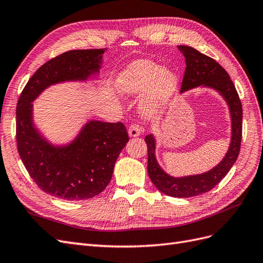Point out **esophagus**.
Listing matches in <instances>:
<instances>
[{
	"instance_id": "1",
	"label": "esophagus",
	"mask_w": 263,
	"mask_h": 263,
	"mask_svg": "<svg viewBox=\"0 0 263 263\" xmlns=\"http://www.w3.org/2000/svg\"><path fill=\"white\" fill-rule=\"evenodd\" d=\"M128 134L130 137H137L141 134V128L138 124H132L128 128Z\"/></svg>"
}]
</instances>
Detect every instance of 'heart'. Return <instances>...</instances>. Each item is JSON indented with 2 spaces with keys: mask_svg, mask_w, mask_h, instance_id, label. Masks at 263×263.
Listing matches in <instances>:
<instances>
[{
  "mask_svg": "<svg viewBox=\"0 0 263 263\" xmlns=\"http://www.w3.org/2000/svg\"><path fill=\"white\" fill-rule=\"evenodd\" d=\"M121 90L130 95L145 93L141 112L146 117L157 116L168 104L178 87V79L172 71L162 69L159 63L141 59L127 67L118 78Z\"/></svg>",
  "mask_w": 263,
  "mask_h": 263,
  "instance_id": "b5f03b06",
  "label": "heart"
}]
</instances>
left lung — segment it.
I'll return each mask as SVG.
<instances>
[{"mask_svg":"<svg viewBox=\"0 0 263 263\" xmlns=\"http://www.w3.org/2000/svg\"><path fill=\"white\" fill-rule=\"evenodd\" d=\"M185 58V71L181 83V92L195 86H209L218 91L226 102L232 115V142L225 158L209 172L184 178H173L158 164L155 156L156 141L148 135L145 141L148 148V174L155 186L165 195L192 197L209 192L225 178L236 162L240 151L242 136V106L235 84L229 74L213 58L189 46H178Z\"/></svg>","mask_w":263,"mask_h":263,"instance_id":"1","label":"left lung"}]
</instances>
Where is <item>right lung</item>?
I'll return each mask as SVG.
<instances>
[{"label":"right lung","mask_w":263,"mask_h":263,"mask_svg":"<svg viewBox=\"0 0 263 263\" xmlns=\"http://www.w3.org/2000/svg\"><path fill=\"white\" fill-rule=\"evenodd\" d=\"M104 49L70 50L39 68L24 87L16 107V142L30 178L44 192L81 201L100 194L112 179L114 164L128 142L123 123L91 121L69 146L53 147L33 124V102L43 90L62 81L86 80L99 72Z\"/></svg>","instance_id":"obj_1"}]
</instances>
